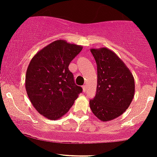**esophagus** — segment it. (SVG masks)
I'll return each instance as SVG.
<instances>
[{"mask_svg": "<svg viewBox=\"0 0 157 157\" xmlns=\"http://www.w3.org/2000/svg\"><path fill=\"white\" fill-rule=\"evenodd\" d=\"M82 89H83V92H84V93L87 92V87H86L85 85L82 86Z\"/></svg>", "mask_w": 157, "mask_h": 157, "instance_id": "34e87169", "label": "esophagus"}]
</instances>
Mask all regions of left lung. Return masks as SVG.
I'll return each instance as SVG.
<instances>
[{
	"label": "left lung",
	"mask_w": 157,
	"mask_h": 157,
	"mask_svg": "<svg viewBox=\"0 0 157 157\" xmlns=\"http://www.w3.org/2000/svg\"><path fill=\"white\" fill-rule=\"evenodd\" d=\"M97 64L96 96L90 100L93 113L102 121L121 116L131 105L135 92L133 74L117 54L106 47L91 49Z\"/></svg>",
	"instance_id": "1"
}]
</instances>
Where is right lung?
Masks as SVG:
<instances>
[{"label":"right lung","instance_id":"obj_1","mask_svg":"<svg viewBox=\"0 0 157 157\" xmlns=\"http://www.w3.org/2000/svg\"><path fill=\"white\" fill-rule=\"evenodd\" d=\"M82 50V46L57 40L38 51L29 62L25 78L26 93L33 107L47 119L61 118L82 92L68 69Z\"/></svg>","mask_w":157,"mask_h":157}]
</instances>
